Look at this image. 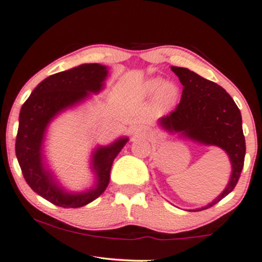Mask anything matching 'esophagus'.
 I'll use <instances>...</instances> for the list:
<instances>
[{
  "mask_svg": "<svg viewBox=\"0 0 262 262\" xmlns=\"http://www.w3.org/2000/svg\"><path fill=\"white\" fill-rule=\"evenodd\" d=\"M143 132H145V130H143V129H142V127H136V128H135V129H134V130H133V133H134V135H136V136H138V135H141V134H143Z\"/></svg>",
  "mask_w": 262,
  "mask_h": 262,
  "instance_id": "1",
  "label": "esophagus"
}]
</instances>
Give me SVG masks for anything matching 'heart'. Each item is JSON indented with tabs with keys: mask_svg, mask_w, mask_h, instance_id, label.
<instances>
[{
	"mask_svg": "<svg viewBox=\"0 0 262 262\" xmlns=\"http://www.w3.org/2000/svg\"><path fill=\"white\" fill-rule=\"evenodd\" d=\"M154 93L153 106L158 112H167L172 109L179 101L180 91L177 84L173 82H163L160 78L147 79L141 86V95L149 96Z\"/></svg>",
	"mask_w": 262,
	"mask_h": 262,
	"instance_id": "heart-1",
	"label": "heart"
}]
</instances>
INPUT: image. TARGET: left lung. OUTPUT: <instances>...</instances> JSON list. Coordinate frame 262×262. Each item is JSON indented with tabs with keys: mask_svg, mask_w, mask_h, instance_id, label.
<instances>
[{
	"mask_svg": "<svg viewBox=\"0 0 262 262\" xmlns=\"http://www.w3.org/2000/svg\"><path fill=\"white\" fill-rule=\"evenodd\" d=\"M171 70L183 84V94L174 112L160 119V126L180 133L193 141L224 149L231 163V177L222 193L211 203L197 209H209L229 194L240 179L246 156L241 112L230 95L219 84L185 68Z\"/></svg>",
	"mask_w": 262,
	"mask_h": 262,
	"instance_id": "left-lung-1",
	"label": "left lung"
}]
</instances>
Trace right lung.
Instances as JSON below:
<instances>
[{
    "label": "right lung",
    "mask_w": 262,
    "mask_h": 262,
    "mask_svg": "<svg viewBox=\"0 0 262 262\" xmlns=\"http://www.w3.org/2000/svg\"><path fill=\"white\" fill-rule=\"evenodd\" d=\"M106 75L108 69L99 64H83L58 72L43 79L22 105L15 142L17 161L31 189L54 205L80 208L101 196L109 184L114 159L128 141V138H121L95 150L91 167L97 180L86 192H66L43 164L42 142L49 123L62 110L85 99L89 93H99Z\"/></svg>",
    "instance_id": "1"
}]
</instances>
